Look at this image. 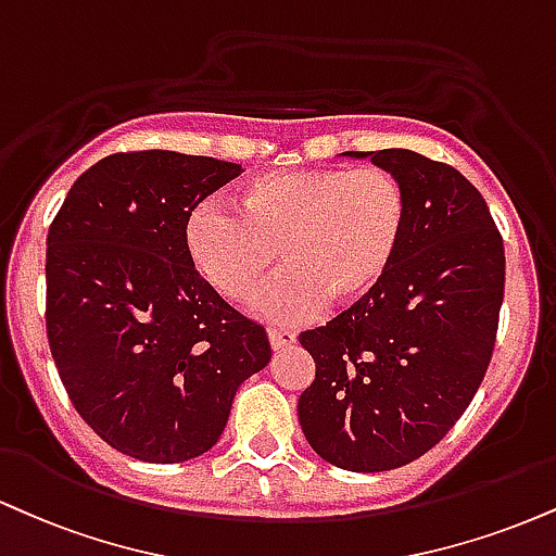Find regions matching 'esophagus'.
Masks as SVG:
<instances>
[{
	"label": "esophagus",
	"mask_w": 556,
	"mask_h": 556,
	"mask_svg": "<svg viewBox=\"0 0 556 556\" xmlns=\"http://www.w3.org/2000/svg\"><path fill=\"white\" fill-rule=\"evenodd\" d=\"M269 344H271L274 352L285 350V346L295 344V333H292V331H277V329H271V331H269Z\"/></svg>",
	"instance_id": "obj_1"
}]
</instances>
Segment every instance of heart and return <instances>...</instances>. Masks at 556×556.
Listing matches in <instances>:
<instances>
[{
	"mask_svg": "<svg viewBox=\"0 0 556 556\" xmlns=\"http://www.w3.org/2000/svg\"><path fill=\"white\" fill-rule=\"evenodd\" d=\"M406 217L404 189L380 168L271 170L245 180L238 214L199 204L184 240L193 269L232 303L256 295L282 251L287 271L256 313L292 326L326 303H363L391 271Z\"/></svg>",
	"mask_w": 556,
	"mask_h": 556,
	"instance_id": "obj_1",
	"label": "heart"
}]
</instances>
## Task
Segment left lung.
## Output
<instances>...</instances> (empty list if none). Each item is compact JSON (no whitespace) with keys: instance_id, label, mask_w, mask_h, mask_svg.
I'll return each instance as SVG.
<instances>
[{"instance_id":"1","label":"left lung","mask_w":556,"mask_h":556,"mask_svg":"<svg viewBox=\"0 0 556 556\" xmlns=\"http://www.w3.org/2000/svg\"><path fill=\"white\" fill-rule=\"evenodd\" d=\"M399 180L406 230L391 271L363 303L300 333L316 380L298 419L313 451L346 471H391L458 422L490 365L505 249L481 193L412 150L342 152Z\"/></svg>"}]
</instances>
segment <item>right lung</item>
<instances>
[{"instance_id":"add662e5","label":"right lung","mask_w":556,"mask_h":556,"mask_svg":"<svg viewBox=\"0 0 556 556\" xmlns=\"http://www.w3.org/2000/svg\"><path fill=\"white\" fill-rule=\"evenodd\" d=\"M238 163L168 150L111 155L75 180L49 230L46 329L79 417L147 464L217 443L266 331L225 303L186 253V219Z\"/></svg>"}]
</instances>
